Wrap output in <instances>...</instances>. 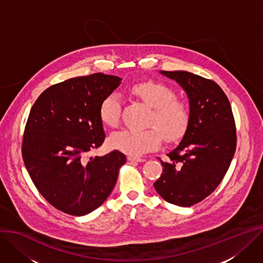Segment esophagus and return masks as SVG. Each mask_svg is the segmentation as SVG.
Listing matches in <instances>:
<instances>
[{
	"label": "esophagus",
	"mask_w": 263,
	"mask_h": 263,
	"mask_svg": "<svg viewBox=\"0 0 263 263\" xmlns=\"http://www.w3.org/2000/svg\"><path fill=\"white\" fill-rule=\"evenodd\" d=\"M128 160H129V161H137V162H144V161H145V158H141V157H135V156L129 155V156H128Z\"/></svg>",
	"instance_id": "esophagus-1"
}]
</instances>
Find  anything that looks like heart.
<instances>
[{"instance_id": "obj_1", "label": "heart", "mask_w": 263, "mask_h": 263, "mask_svg": "<svg viewBox=\"0 0 263 263\" xmlns=\"http://www.w3.org/2000/svg\"><path fill=\"white\" fill-rule=\"evenodd\" d=\"M130 90L135 97L152 107L148 125L156 126L164 139L174 140L184 132L189 111L183 102L175 99V93L170 87L159 82L146 81L134 84ZM121 109L119 95L115 92L108 94L99 108L102 122L108 127H116L121 118ZM156 128L124 129L115 132L110 137V146L132 156L142 155L159 147L161 136Z\"/></svg>"}]
</instances>
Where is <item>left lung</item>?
Listing matches in <instances>:
<instances>
[{"label":"left lung","instance_id":"left-lung-1","mask_svg":"<svg viewBox=\"0 0 263 263\" xmlns=\"http://www.w3.org/2000/svg\"><path fill=\"white\" fill-rule=\"evenodd\" d=\"M186 93L189 122L169 162L161 161L156 192L170 203L191 206L209 196L223 179L236 150L232 108L222 89L187 71H160Z\"/></svg>","mask_w":263,"mask_h":263}]
</instances>
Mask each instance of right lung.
<instances>
[{"label":"right lung","mask_w":263,"mask_h":263,"mask_svg":"<svg viewBox=\"0 0 263 263\" xmlns=\"http://www.w3.org/2000/svg\"><path fill=\"white\" fill-rule=\"evenodd\" d=\"M121 84L104 73L69 79L46 89L30 110L24 163L41 195L66 214L84 216L101 206L127 160L117 150L86 158L106 137L101 102Z\"/></svg>","instance_id":"1"}]
</instances>
